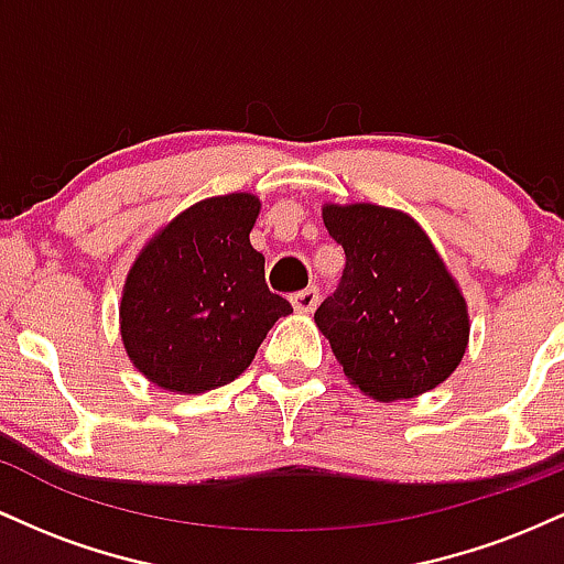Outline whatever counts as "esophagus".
<instances>
[{"mask_svg":"<svg viewBox=\"0 0 564 564\" xmlns=\"http://www.w3.org/2000/svg\"><path fill=\"white\" fill-rule=\"evenodd\" d=\"M291 304H294V310H296V313H302V315L313 313V310H315V304H318V289H315V286H310V289H302V291H296V294L291 296Z\"/></svg>","mask_w":564,"mask_h":564,"instance_id":"obj_1","label":"esophagus"}]
</instances>
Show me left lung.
Here are the masks:
<instances>
[{"label": "left lung", "mask_w": 564, "mask_h": 564, "mask_svg": "<svg viewBox=\"0 0 564 564\" xmlns=\"http://www.w3.org/2000/svg\"><path fill=\"white\" fill-rule=\"evenodd\" d=\"M345 249L334 296L315 313L347 381L379 403L435 390L462 364L469 310L422 225L379 204H323Z\"/></svg>", "instance_id": "8db88e82"}]
</instances>
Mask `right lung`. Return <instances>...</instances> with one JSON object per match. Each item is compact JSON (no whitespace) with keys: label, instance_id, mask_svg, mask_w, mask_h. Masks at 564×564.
Returning a JSON list of instances; mask_svg holds the SVG:
<instances>
[{"label":"right lung","instance_id":"right-lung-1","mask_svg":"<svg viewBox=\"0 0 564 564\" xmlns=\"http://www.w3.org/2000/svg\"><path fill=\"white\" fill-rule=\"evenodd\" d=\"M254 193L187 206L148 238L119 302L127 358L151 384L198 394L238 379L291 304L264 283V257L249 241Z\"/></svg>","mask_w":564,"mask_h":564}]
</instances>
